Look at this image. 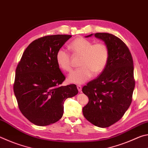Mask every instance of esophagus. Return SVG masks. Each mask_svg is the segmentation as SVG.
<instances>
[{
    "mask_svg": "<svg viewBox=\"0 0 148 148\" xmlns=\"http://www.w3.org/2000/svg\"><path fill=\"white\" fill-rule=\"evenodd\" d=\"M77 90H78L79 92H81L82 91V86H79V85H78V86H77Z\"/></svg>",
    "mask_w": 148,
    "mask_h": 148,
    "instance_id": "1",
    "label": "esophagus"
}]
</instances>
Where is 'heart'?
Wrapping results in <instances>:
<instances>
[{
  "mask_svg": "<svg viewBox=\"0 0 148 148\" xmlns=\"http://www.w3.org/2000/svg\"><path fill=\"white\" fill-rule=\"evenodd\" d=\"M92 42L79 37L74 40L69 46V49L79 59V69L72 71L68 76L69 83L84 84L92 77L93 73L99 74L106 68L109 57V49L103 42ZM56 62L60 69L65 72L71 71V57L64 49H60L56 56Z\"/></svg>",
  "mask_w": 148,
  "mask_h": 148,
  "instance_id": "obj_1",
  "label": "heart"
}]
</instances>
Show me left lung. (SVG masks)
<instances>
[{
  "label": "left lung",
  "mask_w": 148,
  "mask_h": 148,
  "mask_svg": "<svg viewBox=\"0 0 148 148\" xmlns=\"http://www.w3.org/2000/svg\"><path fill=\"white\" fill-rule=\"evenodd\" d=\"M95 36L107 45L108 61L100 76L82 88L89 98L83 114L95 126L105 128L118 121L131 104L135 86L133 61L128 47L118 37L105 32Z\"/></svg>",
  "instance_id": "obj_1"
}]
</instances>
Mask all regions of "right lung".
<instances>
[{"mask_svg": "<svg viewBox=\"0 0 148 148\" xmlns=\"http://www.w3.org/2000/svg\"><path fill=\"white\" fill-rule=\"evenodd\" d=\"M71 37L56 34L35 40L17 64L14 91L19 108L38 126L58 121L63 115L65 100L78 92L75 84L61 86L65 77L56 60L57 51Z\"/></svg>", "mask_w": 148, "mask_h": 148, "instance_id": "1", "label": "right lung"}]
</instances>
